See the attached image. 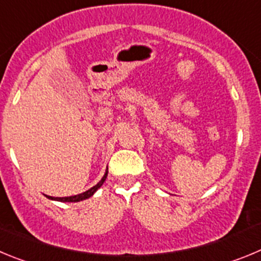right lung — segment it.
<instances>
[{
	"label": "right lung",
	"instance_id": "add662e5",
	"mask_svg": "<svg viewBox=\"0 0 261 261\" xmlns=\"http://www.w3.org/2000/svg\"><path fill=\"white\" fill-rule=\"evenodd\" d=\"M107 175H108V171L105 173V175L102 177V179L100 180V182L96 185V186H93L92 189H90L88 191L83 192V194H79V195H74V196H67V198H51V196H48L49 199H51V200H58V201H72V203H75V201H81V200H84V199H88L91 198L93 194H95L96 191H97V189H100V187L102 186V183L105 182V179H107Z\"/></svg>",
	"mask_w": 261,
	"mask_h": 261
}]
</instances>
